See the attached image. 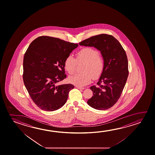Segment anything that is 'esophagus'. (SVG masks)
<instances>
[{
	"instance_id": "obj_1",
	"label": "esophagus",
	"mask_w": 155,
	"mask_h": 155,
	"mask_svg": "<svg viewBox=\"0 0 155 155\" xmlns=\"http://www.w3.org/2000/svg\"><path fill=\"white\" fill-rule=\"evenodd\" d=\"M77 89H81V90H84V87H80V86H76Z\"/></svg>"
}]
</instances>
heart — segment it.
I'll return each mask as SVG.
<instances>
[{
  "instance_id": "heart-1",
  "label": "heart",
  "mask_w": 155,
  "mask_h": 155,
  "mask_svg": "<svg viewBox=\"0 0 155 155\" xmlns=\"http://www.w3.org/2000/svg\"><path fill=\"white\" fill-rule=\"evenodd\" d=\"M76 59L71 55L66 57L64 68L69 74H74L77 61H85L83 73L77 74L69 77V81L78 86H84L91 83L93 77L98 78L104 71L105 61L99 51L91 47L81 48L76 53Z\"/></svg>"
}]
</instances>
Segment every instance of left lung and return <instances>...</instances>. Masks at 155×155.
<instances>
[{
  "label": "left lung",
  "mask_w": 155,
  "mask_h": 155,
  "mask_svg": "<svg viewBox=\"0 0 155 155\" xmlns=\"http://www.w3.org/2000/svg\"><path fill=\"white\" fill-rule=\"evenodd\" d=\"M79 44L96 48L104 58V71L97 85L90 87L93 96L87 103L95 109H108L117 103L127 82L129 70L126 52L114 37L107 34L92 36Z\"/></svg>",
  "instance_id": "1"
}]
</instances>
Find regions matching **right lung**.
Segmentation results:
<instances>
[{
    "instance_id": "right-lung-1",
    "label": "right lung",
    "mask_w": 155,
    "mask_h": 155,
    "mask_svg": "<svg viewBox=\"0 0 155 155\" xmlns=\"http://www.w3.org/2000/svg\"><path fill=\"white\" fill-rule=\"evenodd\" d=\"M77 44L41 36L30 44L23 59V81L31 99L41 109L58 110L65 104L71 84L58 85L66 77L64 61Z\"/></svg>"
}]
</instances>
